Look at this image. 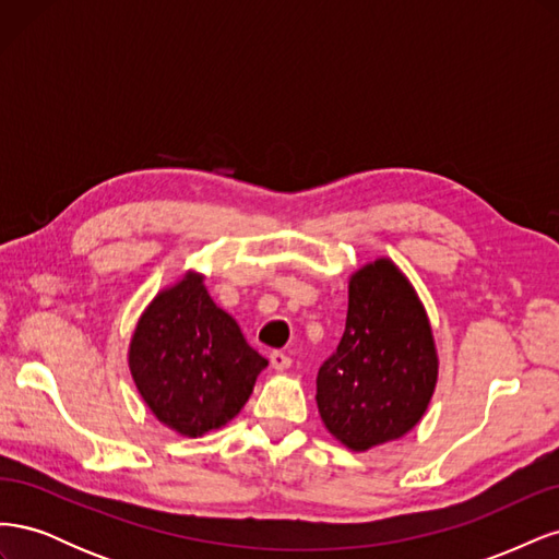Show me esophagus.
<instances>
[{"label":"esophagus","instance_id":"esophagus-1","mask_svg":"<svg viewBox=\"0 0 559 559\" xmlns=\"http://www.w3.org/2000/svg\"><path fill=\"white\" fill-rule=\"evenodd\" d=\"M270 366H273L275 370H286V368H292V357L284 352H273L270 354Z\"/></svg>","mask_w":559,"mask_h":559}]
</instances>
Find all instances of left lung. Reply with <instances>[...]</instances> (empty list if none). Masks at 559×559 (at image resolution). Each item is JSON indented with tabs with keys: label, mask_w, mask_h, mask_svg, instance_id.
<instances>
[{
	"label": "left lung",
	"mask_w": 559,
	"mask_h": 559,
	"mask_svg": "<svg viewBox=\"0 0 559 559\" xmlns=\"http://www.w3.org/2000/svg\"><path fill=\"white\" fill-rule=\"evenodd\" d=\"M438 352L425 306L392 259L349 277L341 345L317 373V408L329 433L354 452L396 441L425 417Z\"/></svg>",
	"instance_id": "1"
}]
</instances>
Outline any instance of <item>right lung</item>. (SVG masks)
Masks as SVG:
<instances>
[{"label": "right lung", "instance_id": "obj_1", "mask_svg": "<svg viewBox=\"0 0 559 559\" xmlns=\"http://www.w3.org/2000/svg\"><path fill=\"white\" fill-rule=\"evenodd\" d=\"M134 386L167 429L198 438L242 411L267 361L189 270L158 292L130 337Z\"/></svg>", "mask_w": 559, "mask_h": 559}]
</instances>
